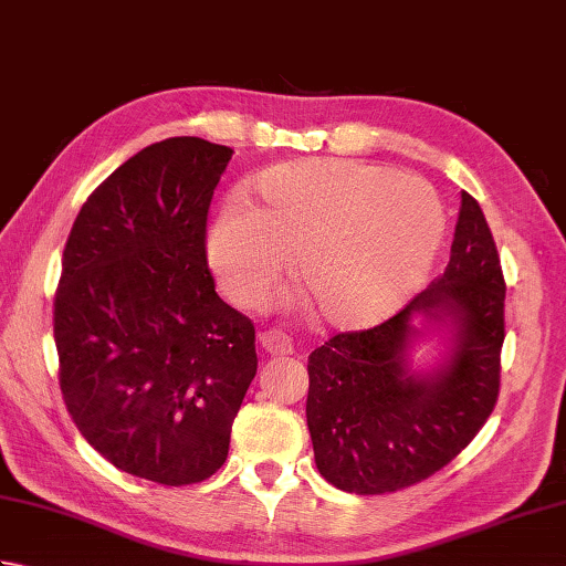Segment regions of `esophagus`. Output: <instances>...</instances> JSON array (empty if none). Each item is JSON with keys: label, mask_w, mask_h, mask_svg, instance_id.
<instances>
[{"label": "esophagus", "mask_w": 566, "mask_h": 566, "mask_svg": "<svg viewBox=\"0 0 566 566\" xmlns=\"http://www.w3.org/2000/svg\"><path fill=\"white\" fill-rule=\"evenodd\" d=\"M260 347L268 355H292L294 345L290 335H284L282 331H264L260 333Z\"/></svg>", "instance_id": "esophagus-1"}]
</instances>
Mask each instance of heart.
Returning <instances> with one entry per match:
<instances>
[{
  "instance_id": "b5f03b06",
  "label": "heart",
  "mask_w": 566,
  "mask_h": 566,
  "mask_svg": "<svg viewBox=\"0 0 566 566\" xmlns=\"http://www.w3.org/2000/svg\"><path fill=\"white\" fill-rule=\"evenodd\" d=\"M442 207L428 182L355 160L274 167L258 201H231L209 228V262L240 304L294 276L333 326H367L411 296L436 258Z\"/></svg>"
}]
</instances>
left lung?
<instances>
[{"label":"left lung","mask_w":566,"mask_h":566,"mask_svg":"<svg viewBox=\"0 0 566 566\" xmlns=\"http://www.w3.org/2000/svg\"><path fill=\"white\" fill-rule=\"evenodd\" d=\"M503 302L494 235L462 191L438 280L379 326L333 335L308 355L306 420L323 479L359 496L391 494L452 462L499 399ZM426 329L448 332L449 353L430 373H413L407 353Z\"/></svg>","instance_id":"obj_1"}]
</instances>
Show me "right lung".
<instances>
[{"instance_id": "add662e5", "label": "right lung", "mask_w": 566, "mask_h": 566, "mask_svg": "<svg viewBox=\"0 0 566 566\" xmlns=\"http://www.w3.org/2000/svg\"><path fill=\"white\" fill-rule=\"evenodd\" d=\"M233 150L167 138L82 203L53 331L60 389L104 460L165 486L219 472L258 371L255 326L216 294L207 216Z\"/></svg>"}]
</instances>
